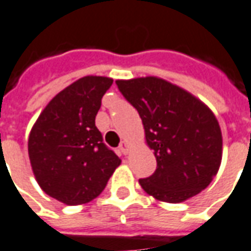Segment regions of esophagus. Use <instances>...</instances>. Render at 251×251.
Instances as JSON below:
<instances>
[{
  "label": "esophagus",
  "mask_w": 251,
  "mask_h": 251,
  "mask_svg": "<svg viewBox=\"0 0 251 251\" xmlns=\"http://www.w3.org/2000/svg\"><path fill=\"white\" fill-rule=\"evenodd\" d=\"M120 150L122 153H127V151H129V144L126 143V141H122L120 144Z\"/></svg>",
  "instance_id": "34e87169"
}]
</instances>
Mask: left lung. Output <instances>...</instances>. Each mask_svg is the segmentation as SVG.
I'll use <instances>...</instances> for the list:
<instances>
[{
    "label": "left lung",
    "mask_w": 251,
    "mask_h": 251,
    "mask_svg": "<svg viewBox=\"0 0 251 251\" xmlns=\"http://www.w3.org/2000/svg\"><path fill=\"white\" fill-rule=\"evenodd\" d=\"M115 83L140 114L145 141L157 163L153 174L138 180L141 187L171 204L202 192L217 174L223 153L222 130L211 108L159 77Z\"/></svg>",
    "instance_id": "8db88e82"
}]
</instances>
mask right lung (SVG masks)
I'll use <instances>...</instances> for the list:
<instances>
[{
    "label": "right lung",
    "instance_id": "obj_1",
    "mask_svg": "<svg viewBox=\"0 0 251 251\" xmlns=\"http://www.w3.org/2000/svg\"><path fill=\"white\" fill-rule=\"evenodd\" d=\"M113 78L85 76L49 101L31 129L28 156L42 190L66 205L96 199L121 159L95 126Z\"/></svg>",
    "mask_w": 251,
    "mask_h": 251
}]
</instances>
